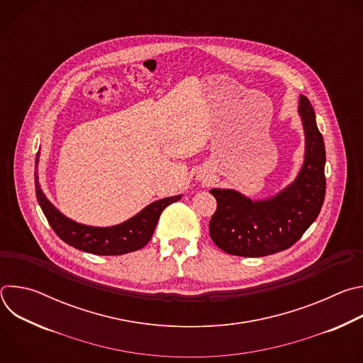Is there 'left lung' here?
<instances>
[{"label": "left lung", "mask_w": 363, "mask_h": 363, "mask_svg": "<svg viewBox=\"0 0 363 363\" xmlns=\"http://www.w3.org/2000/svg\"><path fill=\"white\" fill-rule=\"evenodd\" d=\"M306 152L296 181L264 201H251L234 189H211L217 210L210 235L223 251L241 257H264L291 247L318 218L326 194L323 136L312 103L300 96Z\"/></svg>", "instance_id": "obj_1"}]
</instances>
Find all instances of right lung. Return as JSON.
<instances>
[{
    "label": "right lung",
    "instance_id": "1",
    "mask_svg": "<svg viewBox=\"0 0 363 363\" xmlns=\"http://www.w3.org/2000/svg\"><path fill=\"white\" fill-rule=\"evenodd\" d=\"M38 160V155H37ZM35 175V195L41 210L55 233L69 245L97 254V255H121L145 247L157 227L160 216L172 202L181 199V195L164 198L149 203L133 218L115 227H87L65 217L56 206L43 194Z\"/></svg>",
    "mask_w": 363,
    "mask_h": 363
}]
</instances>
